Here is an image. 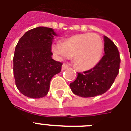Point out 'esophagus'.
Masks as SVG:
<instances>
[{
    "instance_id": "esophagus-1",
    "label": "esophagus",
    "mask_w": 131,
    "mask_h": 131,
    "mask_svg": "<svg viewBox=\"0 0 131 131\" xmlns=\"http://www.w3.org/2000/svg\"><path fill=\"white\" fill-rule=\"evenodd\" d=\"M67 69H68V66L66 64H63L62 66V70L64 71V70H66Z\"/></svg>"
}]
</instances>
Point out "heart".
<instances>
[{"label":"heart","instance_id":"b5f03b06","mask_svg":"<svg viewBox=\"0 0 131 131\" xmlns=\"http://www.w3.org/2000/svg\"><path fill=\"white\" fill-rule=\"evenodd\" d=\"M51 50L60 60L72 56L75 67L85 71L94 68L100 61L103 43L98 35L79 34L64 39L61 44H52Z\"/></svg>","mask_w":131,"mask_h":131}]
</instances>
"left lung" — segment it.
Returning a JSON list of instances; mask_svg holds the SVG:
<instances>
[{"mask_svg":"<svg viewBox=\"0 0 131 131\" xmlns=\"http://www.w3.org/2000/svg\"><path fill=\"white\" fill-rule=\"evenodd\" d=\"M104 54L94 68L78 73L70 88L76 95L93 97L106 93L117 77L120 67V54L117 47L104 36Z\"/></svg>","mask_w":131,"mask_h":131,"instance_id":"8db88e82","label":"left lung"}]
</instances>
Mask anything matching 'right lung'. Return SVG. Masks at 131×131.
Here are the masks:
<instances>
[{"mask_svg": "<svg viewBox=\"0 0 131 131\" xmlns=\"http://www.w3.org/2000/svg\"><path fill=\"white\" fill-rule=\"evenodd\" d=\"M55 36L51 28L36 27L25 33L16 46L13 73L17 88L25 96H46L52 78L61 71L62 63L52 57L51 46Z\"/></svg>", "mask_w": 131, "mask_h": 131, "instance_id": "add662e5", "label": "right lung"}]
</instances>
